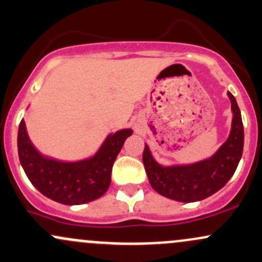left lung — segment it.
Segmentation results:
<instances>
[{"instance_id": "8db88e82", "label": "left lung", "mask_w": 262, "mask_h": 262, "mask_svg": "<svg viewBox=\"0 0 262 262\" xmlns=\"http://www.w3.org/2000/svg\"><path fill=\"white\" fill-rule=\"evenodd\" d=\"M232 122L230 136L209 159L188 165H160L145 144L143 151L149 183L163 196L182 203L206 199L219 191L236 170L244 149V125L236 99L228 92Z\"/></svg>"}]
</instances>
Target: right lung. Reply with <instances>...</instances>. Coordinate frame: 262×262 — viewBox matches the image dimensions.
<instances>
[{
    "mask_svg": "<svg viewBox=\"0 0 262 262\" xmlns=\"http://www.w3.org/2000/svg\"><path fill=\"white\" fill-rule=\"evenodd\" d=\"M132 134V129H120L105 138L93 157L61 162L34 148L22 119L17 137L19 162L30 182L45 196L64 205H80L98 199L108 190L114 160Z\"/></svg>",
    "mask_w": 262,
    "mask_h": 262,
    "instance_id": "1",
    "label": "right lung"
}]
</instances>
